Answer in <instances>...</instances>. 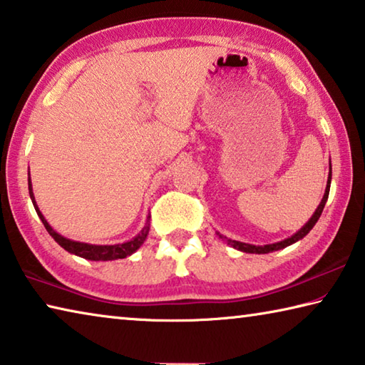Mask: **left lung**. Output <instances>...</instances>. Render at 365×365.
<instances>
[{"mask_svg": "<svg viewBox=\"0 0 365 365\" xmlns=\"http://www.w3.org/2000/svg\"><path fill=\"white\" fill-rule=\"evenodd\" d=\"M330 183H331V164H330V172H329V180H327V188H325V193H324V197L322 201H320V205L317 206L316 212L312 214V217L309 219L304 225H302L298 232H296L294 235H292L289 238H285L282 240V242L279 243H272V245H264V246H256V245H250V243H242V242H237V240H230L227 237H222L220 233H217L219 237L222 240H225L227 245H230L232 248L238 250V251H243V252H251V255H267V252H272V251H279V250H283L287 248V246L293 245L296 242H299L301 238H304L306 235L312 230V227L317 224V220L320 217V214H322L324 207H325V202L327 200H329V193H330Z\"/></svg>", "mask_w": 365, "mask_h": 365, "instance_id": "obj_1", "label": "left lung"}]
</instances>
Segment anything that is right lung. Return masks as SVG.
<instances>
[{
    "label": "right lung",
    "mask_w": 365,
    "mask_h": 365,
    "mask_svg": "<svg viewBox=\"0 0 365 365\" xmlns=\"http://www.w3.org/2000/svg\"><path fill=\"white\" fill-rule=\"evenodd\" d=\"M29 195H30V200H32V202H34L36 214H38V217L41 219L43 225H45L48 233L54 238V242H56L61 248L69 251L71 255L88 259V261H115V259H123L127 256H132L133 252L145 243L148 233H150V217L151 215H148L143 230H141L137 237L132 238L130 242L119 243V245H90V243H82V242H73V240L66 238V237H63V235H59L58 232H54L53 227L46 222L45 215L41 214L38 206H36L34 190H32V182H30V170H29Z\"/></svg>",
    "instance_id": "1"
}]
</instances>
